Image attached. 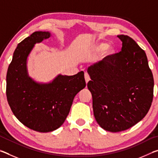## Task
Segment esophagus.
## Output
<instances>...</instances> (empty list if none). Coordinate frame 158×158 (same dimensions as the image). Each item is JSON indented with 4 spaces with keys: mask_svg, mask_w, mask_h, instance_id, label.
<instances>
[{
    "mask_svg": "<svg viewBox=\"0 0 158 158\" xmlns=\"http://www.w3.org/2000/svg\"><path fill=\"white\" fill-rule=\"evenodd\" d=\"M84 77H85V83H87L89 81V80H90V76H89V74H88V73H85V74H84Z\"/></svg>",
    "mask_w": 158,
    "mask_h": 158,
    "instance_id": "obj_1",
    "label": "esophagus"
}]
</instances>
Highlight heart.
<instances>
[{
    "mask_svg": "<svg viewBox=\"0 0 158 158\" xmlns=\"http://www.w3.org/2000/svg\"><path fill=\"white\" fill-rule=\"evenodd\" d=\"M93 50L95 52H102L105 50V55L109 56L113 54L114 49L111 47H109V44L105 42H98L93 46Z\"/></svg>",
    "mask_w": 158,
    "mask_h": 158,
    "instance_id": "1",
    "label": "heart"
}]
</instances>
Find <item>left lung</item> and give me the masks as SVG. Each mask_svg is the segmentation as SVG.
<instances>
[{
	"label": "left lung",
	"instance_id": "8db88e82",
	"mask_svg": "<svg viewBox=\"0 0 158 158\" xmlns=\"http://www.w3.org/2000/svg\"><path fill=\"white\" fill-rule=\"evenodd\" d=\"M117 37L122 42L121 52L87 70L95 118L102 128L111 132L129 129L145 117L154 87L145 52L130 37Z\"/></svg>",
	"mask_w": 158,
	"mask_h": 158
}]
</instances>
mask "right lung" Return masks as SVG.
<instances>
[{
  "label": "right lung",
  "mask_w": 158,
  "mask_h": 158,
  "mask_svg": "<svg viewBox=\"0 0 158 158\" xmlns=\"http://www.w3.org/2000/svg\"><path fill=\"white\" fill-rule=\"evenodd\" d=\"M50 36L49 32L36 31L18 44L6 77L7 99L13 114L25 126L40 132L60 127L75 95L85 87L83 71L73 76L58 74L49 83L37 82L29 77V54L35 44Z\"/></svg>",
  "instance_id": "obj_1"
}]
</instances>
